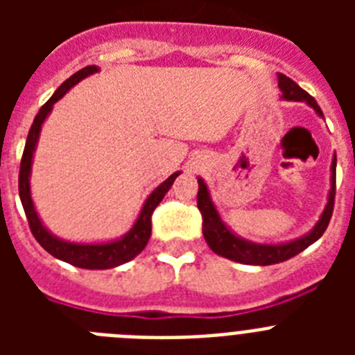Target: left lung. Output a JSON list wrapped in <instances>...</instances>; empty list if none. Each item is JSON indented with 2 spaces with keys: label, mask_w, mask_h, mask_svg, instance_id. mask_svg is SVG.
Segmentation results:
<instances>
[{
  "label": "left lung",
  "mask_w": 355,
  "mask_h": 355,
  "mask_svg": "<svg viewBox=\"0 0 355 355\" xmlns=\"http://www.w3.org/2000/svg\"><path fill=\"white\" fill-rule=\"evenodd\" d=\"M277 80L279 90H281V99H284V101L306 103L307 106H311L315 110V114L318 117H324L315 99L306 90L300 89L293 80H290V78L281 74V72H277ZM197 183H199L197 206H199L200 213H202V234H205V240L209 245V249L215 254H218V256H222V258L243 263V265H275V263H283L297 256L299 252H302L304 249L315 243L325 233V229H327L329 220H331L332 216L334 193H336V155L332 156L331 163V188H329L327 193V205H325L324 211L320 215L318 222L313 225L311 231H307L302 236L295 238V240L279 241V243H258V241H250L234 233L233 229L222 220L220 213H218L211 199L208 184L205 183V180L200 175L197 178Z\"/></svg>",
  "instance_id": "1"
}]
</instances>
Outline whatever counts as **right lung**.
Segmentation results:
<instances>
[{"instance_id":"right-lung-1","label":"right lung","mask_w":355,"mask_h":355,"mask_svg":"<svg viewBox=\"0 0 355 355\" xmlns=\"http://www.w3.org/2000/svg\"><path fill=\"white\" fill-rule=\"evenodd\" d=\"M99 71H101V69L97 67V65H87V67H83L81 71L74 72L69 80H65L64 83L55 90V94L49 97V101L39 110V114H37L35 121H33V124H31L30 128V133H28L23 159H21V171H19V197H21L24 213H26L28 224H30L31 233H33L35 240L42 245L44 250H48V252L51 254V256H55L56 259H62V261L78 266V268H87V270H106V268H115V266L124 265V263L137 258V256L146 249L147 241H149L150 238V215H153L156 206L162 202L165 193L171 190L175 178L181 174V172H174V174L168 175L167 180L163 181L162 184H158V187L149 193V197L144 200L142 209H140L139 216H137V220L131 225L130 231L122 234V236L115 238V240L90 241V243H87V241H69L53 234L51 231L42 224L39 213H37L35 209V205H33V199H31L30 187L31 165H33V155H35L37 144H39L42 124L44 121L49 117L56 101H60L62 97H64L74 85H78L81 80L92 76V74H96V72Z\"/></svg>"}]
</instances>
